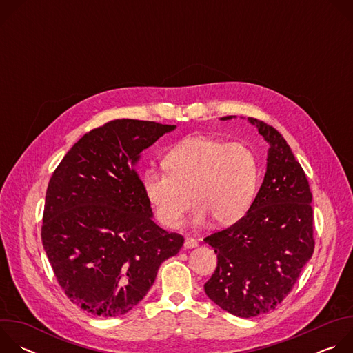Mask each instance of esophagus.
<instances>
[{
    "mask_svg": "<svg viewBox=\"0 0 353 353\" xmlns=\"http://www.w3.org/2000/svg\"><path fill=\"white\" fill-rule=\"evenodd\" d=\"M198 245V241L195 239H191V237H187L185 241H184V248H194Z\"/></svg>",
    "mask_w": 353,
    "mask_h": 353,
    "instance_id": "34e87169",
    "label": "esophagus"
}]
</instances>
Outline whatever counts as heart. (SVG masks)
<instances>
[{"label": "heart", "instance_id": "1", "mask_svg": "<svg viewBox=\"0 0 353 353\" xmlns=\"http://www.w3.org/2000/svg\"><path fill=\"white\" fill-rule=\"evenodd\" d=\"M163 170L148 169L142 187L158 221L176 229L192 204L195 226L211 219L229 226L241 219L256 196L260 168L247 143L192 135L172 146L163 157Z\"/></svg>", "mask_w": 353, "mask_h": 353}]
</instances>
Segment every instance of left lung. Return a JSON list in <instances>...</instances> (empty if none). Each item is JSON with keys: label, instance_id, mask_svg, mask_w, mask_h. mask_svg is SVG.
<instances>
[{"label": "left lung", "instance_id": "obj_1", "mask_svg": "<svg viewBox=\"0 0 353 353\" xmlns=\"http://www.w3.org/2000/svg\"><path fill=\"white\" fill-rule=\"evenodd\" d=\"M248 121L270 145L264 181L241 219L204 239L218 257L205 293L243 319L275 309L314 251L313 195L303 169L274 127L253 117Z\"/></svg>", "mask_w": 353, "mask_h": 353}]
</instances>
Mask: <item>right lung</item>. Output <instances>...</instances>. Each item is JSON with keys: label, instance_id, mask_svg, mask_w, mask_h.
<instances>
[{"label": "right lung", "instance_id": "1", "mask_svg": "<svg viewBox=\"0 0 353 353\" xmlns=\"http://www.w3.org/2000/svg\"><path fill=\"white\" fill-rule=\"evenodd\" d=\"M176 125L113 120L86 132L48 181L41 241L54 275L82 310L125 314L184 239L152 221L137 173L143 149Z\"/></svg>", "mask_w": 353, "mask_h": 353}]
</instances>
